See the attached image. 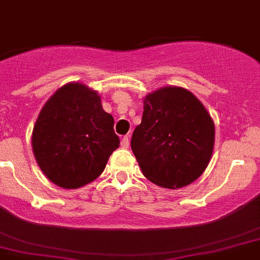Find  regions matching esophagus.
<instances>
[{
  "label": "esophagus",
  "mask_w": 260,
  "mask_h": 260,
  "mask_svg": "<svg viewBox=\"0 0 260 260\" xmlns=\"http://www.w3.org/2000/svg\"><path fill=\"white\" fill-rule=\"evenodd\" d=\"M128 145H129V136H124L121 139V146L123 148H128Z\"/></svg>",
  "instance_id": "obj_1"
}]
</instances>
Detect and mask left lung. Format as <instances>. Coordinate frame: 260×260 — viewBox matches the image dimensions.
Returning a JSON list of instances; mask_svg holds the SVG:
<instances>
[{
  "label": "left lung",
  "instance_id": "left-lung-1",
  "mask_svg": "<svg viewBox=\"0 0 260 260\" xmlns=\"http://www.w3.org/2000/svg\"><path fill=\"white\" fill-rule=\"evenodd\" d=\"M213 146L214 123L192 92L165 86L144 98L131 148L150 182L171 189L188 186L204 173Z\"/></svg>",
  "mask_w": 260,
  "mask_h": 260
}]
</instances>
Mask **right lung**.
Listing matches in <instances>:
<instances>
[{"instance_id": "obj_1", "label": "right lung", "mask_w": 260, "mask_h": 260, "mask_svg": "<svg viewBox=\"0 0 260 260\" xmlns=\"http://www.w3.org/2000/svg\"><path fill=\"white\" fill-rule=\"evenodd\" d=\"M31 143L44 175L56 186L72 189L103 173L120 140L98 92L81 82H69L43 106Z\"/></svg>"}]
</instances>
